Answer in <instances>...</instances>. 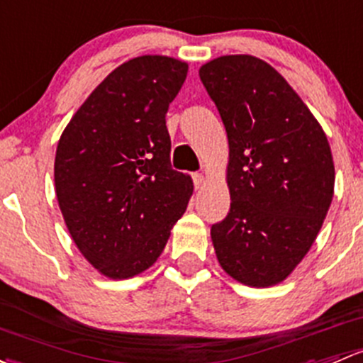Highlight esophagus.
Wrapping results in <instances>:
<instances>
[{
	"label": "esophagus",
	"mask_w": 363,
	"mask_h": 363,
	"mask_svg": "<svg viewBox=\"0 0 363 363\" xmlns=\"http://www.w3.org/2000/svg\"><path fill=\"white\" fill-rule=\"evenodd\" d=\"M191 177H193V182H194V188H196V189L200 188V186L205 182L203 174H198V172H194V174H191Z\"/></svg>",
	"instance_id": "esophagus-1"
}]
</instances>
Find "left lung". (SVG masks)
<instances>
[{"label":"left lung","mask_w":363,"mask_h":363,"mask_svg":"<svg viewBox=\"0 0 363 363\" xmlns=\"http://www.w3.org/2000/svg\"><path fill=\"white\" fill-rule=\"evenodd\" d=\"M200 79L230 144L231 207L211 230L216 255L240 284L272 287L303 261L329 212V140L284 76L257 57H217Z\"/></svg>","instance_id":"8db88e82"}]
</instances>
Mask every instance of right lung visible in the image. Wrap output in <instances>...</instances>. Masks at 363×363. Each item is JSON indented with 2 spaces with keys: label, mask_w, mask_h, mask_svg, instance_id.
<instances>
[{
  "label": "right lung",
  "mask_w": 363,
  "mask_h": 363,
  "mask_svg": "<svg viewBox=\"0 0 363 363\" xmlns=\"http://www.w3.org/2000/svg\"><path fill=\"white\" fill-rule=\"evenodd\" d=\"M188 64L143 55L118 66L64 128L55 152V193L71 238L113 280L156 262L193 194L172 169L165 114Z\"/></svg>",
  "instance_id": "obj_1"
}]
</instances>
